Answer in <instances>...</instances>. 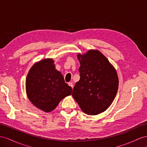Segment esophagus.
I'll return each instance as SVG.
<instances>
[{"mask_svg": "<svg viewBox=\"0 0 147 147\" xmlns=\"http://www.w3.org/2000/svg\"><path fill=\"white\" fill-rule=\"evenodd\" d=\"M68 85L70 86V87L73 88V83H72V82H68Z\"/></svg>", "mask_w": 147, "mask_h": 147, "instance_id": "esophagus-1", "label": "esophagus"}]
</instances>
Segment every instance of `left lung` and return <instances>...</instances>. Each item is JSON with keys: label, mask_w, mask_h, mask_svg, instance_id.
Masks as SVG:
<instances>
[{"label": "left lung", "mask_w": 147, "mask_h": 147, "mask_svg": "<svg viewBox=\"0 0 147 147\" xmlns=\"http://www.w3.org/2000/svg\"><path fill=\"white\" fill-rule=\"evenodd\" d=\"M80 80L72 96L85 114L94 115L106 111L117 92L119 80L108 59L97 50L78 54Z\"/></svg>", "instance_id": "1"}]
</instances>
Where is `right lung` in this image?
<instances>
[{
  "mask_svg": "<svg viewBox=\"0 0 147 147\" xmlns=\"http://www.w3.org/2000/svg\"><path fill=\"white\" fill-rule=\"evenodd\" d=\"M26 91L35 106L48 112L55 109L61 100L71 94L72 88L55 69L53 60L45 59L30 70L26 79Z\"/></svg>",
  "mask_w": 147,
  "mask_h": 147,
  "instance_id": "1",
  "label": "right lung"
}]
</instances>
